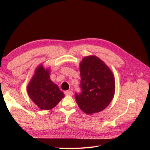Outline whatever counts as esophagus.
<instances>
[{
    "instance_id": "1",
    "label": "esophagus",
    "mask_w": 150,
    "mask_h": 150,
    "mask_svg": "<svg viewBox=\"0 0 150 150\" xmlns=\"http://www.w3.org/2000/svg\"><path fill=\"white\" fill-rule=\"evenodd\" d=\"M64 94L66 96H72L73 94V92L71 91H64Z\"/></svg>"
}]
</instances>
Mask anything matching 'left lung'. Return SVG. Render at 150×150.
Listing matches in <instances>:
<instances>
[{
  "label": "left lung",
  "mask_w": 150,
  "mask_h": 150,
  "mask_svg": "<svg viewBox=\"0 0 150 150\" xmlns=\"http://www.w3.org/2000/svg\"><path fill=\"white\" fill-rule=\"evenodd\" d=\"M81 92H75L76 101L83 112L91 114L103 111L112 101L115 92L113 74L95 56L84 58L80 64Z\"/></svg>",
  "instance_id": "obj_1"
}]
</instances>
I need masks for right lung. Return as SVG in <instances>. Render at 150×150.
<instances>
[{
    "label": "right lung",
    "mask_w": 150,
    "mask_h": 150,
    "mask_svg": "<svg viewBox=\"0 0 150 150\" xmlns=\"http://www.w3.org/2000/svg\"><path fill=\"white\" fill-rule=\"evenodd\" d=\"M27 92L33 103L42 110L54 108L64 97L58 86L50 80L49 71L44 69L42 65L36 69L28 85Z\"/></svg>",
    "instance_id": "right-lung-1"
}]
</instances>
